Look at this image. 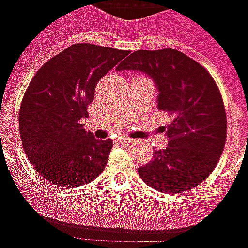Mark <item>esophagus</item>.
<instances>
[{"label":"esophagus","instance_id":"obj_1","mask_svg":"<svg viewBox=\"0 0 248 248\" xmlns=\"http://www.w3.org/2000/svg\"><path fill=\"white\" fill-rule=\"evenodd\" d=\"M132 141H133V140L129 139V137H120V144H123V145H129V144H132Z\"/></svg>","mask_w":248,"mask_h":248}]
</instances>
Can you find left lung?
<instances>
[{
	"mask_svg": "<svg viewBox=\"0 0 248 248\" xmlns=\"http://www.w3.org/2000/svg\"><path fill=\"white\" fill-rule=\"evenodd\" d=\"M119 71L144 72L156 86L157 107L170 115L164 128L165 149L137 171L145 184L162 193L196 187L216 168L226 141V112L219 90L205 67L173 48L137 50Z\"/></svg>",
	"mask_w": 248,
	"mask_h": 248,
	"instance_id": "left-lung-1",
	"label": "left lung"
}]
</instances>
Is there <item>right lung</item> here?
Listing matches in <instances>:
<instances>
[{
    "instance_id": "1",
    "label": "right lung",
    "mask_w": 248,
    "mask_h": 248,
    "mask_svg": "<svg viewBox=\"0 0 248 248\" xmlns=\"http://www.w3.org/2000/svg\"><path fill=\"white\" fill-rule=\"evenodd\" d=\"M128 54L77 43L34 75L19 109V133L26 156L46 180L75 187L102 174L112 140L95 139L82 120L88 117L97 82Z\"/></svg>"
}]
</instances>
